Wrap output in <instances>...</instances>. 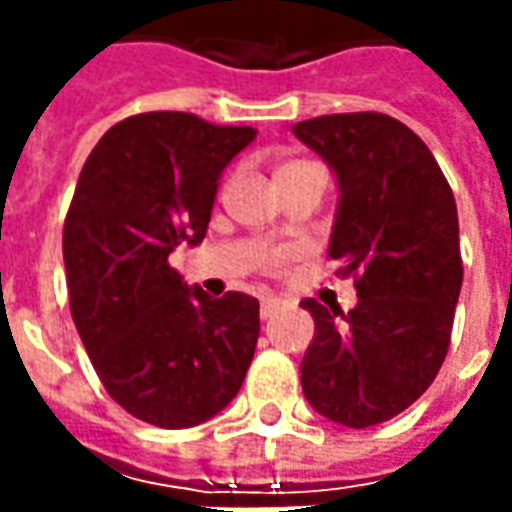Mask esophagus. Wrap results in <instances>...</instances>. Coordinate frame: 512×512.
<instances>
[{"label": "esophagus", "mask_w": 512, "mask_h": 512, "mask_svg": "<svg viewBox=\"0 0 512 512\" xmlns=\"http://www.w3.org/2000/svg\"><path fill=\"white\" fill-rule=\"evenodd\" d=\"M279 310H282V302H279V299H273V296L262 299V319H270V316L279 313Z\"/></svg>", "instance_id": "obj_1"}]
</instances>
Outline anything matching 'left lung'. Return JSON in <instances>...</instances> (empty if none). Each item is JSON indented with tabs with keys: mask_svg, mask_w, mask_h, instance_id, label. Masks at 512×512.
<instances>
[{
	"mask_svg": "<svg viewBox=\"0 0 512 512\" xmlns=\"http://www.w3.org/2000/svg\"><path fill=\"white\" fill-rule=\"evenodd\" d=\"M293 133L339 176L327 256L353 276L350 313L305 299L316 333L302 390L316 413L344 427L399 416L442 367L462 290L459 213L439 162L387 113H333Z\"/></svg>",
	"mask_w": 512,
	"mask_h": 512,
	"instance_id": "1",
	"label": "left lung"
}]
</instances>
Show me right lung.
I'll return each mask as SVG.
<instances>
[{"label":"right lung","mask_w":512,"mask_h":512,"mask_svg":"<svg viewBox=\"0 0 512 512\" xmlns=\"http://www.w3.org/2000/svg\"><path fill=\"white\" fill-rule=\"evenodd\" d=\"M253 128L136 113L99 139L70 199L62 253L73 325L110 399L142 422H207L239 393L259 302L187 290L168 256L205 239L219 176Z\"/></svg>","instance_id":"obj_1"}]
</instances>
